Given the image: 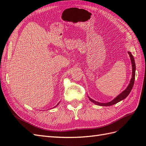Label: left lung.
<instances>
[{
    "label": "left lung",
    "mask_w": 146,
    "mask_h": 146,
    "mask_svg": "<svg viewBox=\"0 0 146 146\" xmlns=\"http://www.w3.org/2000/svg\"><path fill=\"white\" fill-rule=\"evenodd\" d=\"M128 53L129 54V57L131 59V65H132V76L131 78V80L129 81V83L128 84L127 88L125 89L124 91L121 92L120 94H119L118 96L116 97L115 98H114L113 100H111V101L109 102H106V103H100L99 102H97L96 100H93L91 99L90 97L88 96V98L90 100L91 102L92 103H94V104L97 106H111L112 105H114V104H117L119 102L121 101L123 99H125L127 96H128L129 93L131 91V89L133 87L134 83V79H135V72H136V65H135V62H134V58L133 57V55L131 54L130 52H128Z\"/></svg>",
    "instance_id": "8db88e82"
}]
</instances>
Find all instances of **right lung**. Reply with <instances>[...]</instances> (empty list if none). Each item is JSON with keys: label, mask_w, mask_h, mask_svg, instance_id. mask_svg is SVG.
<instances>
[{"label": "right lung", "mask_w": 146, "mask_h": 146, "mask_svg": "<svg viewBox=\"0 0 146 146\" xmlns=\"http://www.w3.org/2000/svg\"><path fill=\"white\" fill-rule=\"evenodd\" d=\"M59 103H60V102H58V104H57V106H55V107H57V106H58V104H59Z\"/></svg>", "instance_id": "right-lung-1"}]
</instances>
